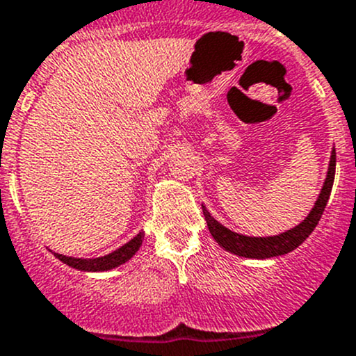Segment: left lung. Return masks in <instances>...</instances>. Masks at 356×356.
I'll return each mask as SVG.
<instances>
[{"instance_id": "8db88e82", "label": "left lung", "mask_w": 356, "mask_h": 356, "mask_svg": "<svg viewBox=\"0 0 356 356\" xmlns=\"http://www.w3.org/2000/svg\"><path fill=\"white\" fill-rule=\"evenodd\" d=\"M334 174H336V149H332L331 153L327 177H325L324 188H322L317 203L312 208L308 217L305 218L300 225H296V227L291 229L288 232H282V234L279 236H272V238H248V236L229 231L227 227L218 224V222L211 217L210 211L203 207V215L204 218H207L210 234L213 236L215 241L224 248V250L231 251V253L234 254H239V257L272 258L279 257V254L289 253L294 248L300 246L301 243L312 234V231L317 227L318 220H321L322 213H324L325 204H327L329 201V196H331Z\"/></svg>"}]
</instances>
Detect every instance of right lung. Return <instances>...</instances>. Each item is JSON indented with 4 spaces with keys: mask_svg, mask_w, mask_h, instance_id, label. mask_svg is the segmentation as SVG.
I'll return each mask as SVG.
<instances>
[{
    "mask_svg": "<svg viewBox=\"0 0 356 356\" xmlns=\"http://www.w3.org/2000/svg\"><path fill=\"white\" fill-rule=\"evenodd\" d=\"M143 238L145 234L139 232L134 239L124 245L118 250H115L113 253L105 254V257H99V258H72V257H65V254H58L55 253V257L58 260H62L63 264H67L68 267H74L77 270H86V272H103V270H110V268L118 267V265L125 264L127 260H131L132 254H136V251L139 250V246L143 245Z\"/></svg>",
    "mask_w": 356,
    "mask_h": 356,
    "instance_id": "obj_1",
    "label": "right lung"
}]
</instances>
